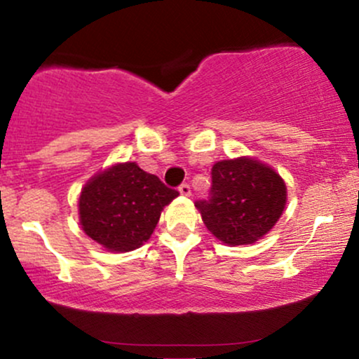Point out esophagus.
<instances>
[{"label": "esophagus", "instance_id": "esophagus-1", "mask_svg": "<svg viewBox=\"0 0 359 359\" xmlns=\"http://www.w3.org/2000/svg\"><path fill=\"white\" fill-rule=\"evenodd\" d=\"M179 192L182 194V196L189 197V196H191V185H189V184H182V185H180V187H179Z\"/></svg>", "mask_w": 359, "mask_h": 359}]
</instances>
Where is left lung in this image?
Returning <instances> with one entry per match:
<instances>
[{
  "label": "left lung",
  "mask_w": 359,
  "mask_h": 359,
  "mask_svg": "<svg viewBox=\"0 0 359 359\" xmlns=\"http://www.w3.org/2000/svg\"><path fill=\"white\" fill-rule=\"evenodd\" d=\"M209 199L197 201L205 228L226 245H251L280 219L287 187L273 168L248 156L214 163Z\"/></svg>",
  "instance_id": "left-lung-1"
}]
</instances>
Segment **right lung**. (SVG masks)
Wrapping results in <instances>:
<instances>
[{"label": "right lung", "mask_w": 359, "mask_h": 359, "mask_svg": "<svg viewBox=\"0 0 359 359\" xmlns=\"http://www.w3.org/2000/svg\"><path fill=\"white\" fill-rule=\"evenodd\" d=\"M179 192L135 162L100 172L82 189L79 219L84 233L109 251H131L154 233L160 212Z\"/></svg>", "instance_id": "add662e5"}]
</instances>
